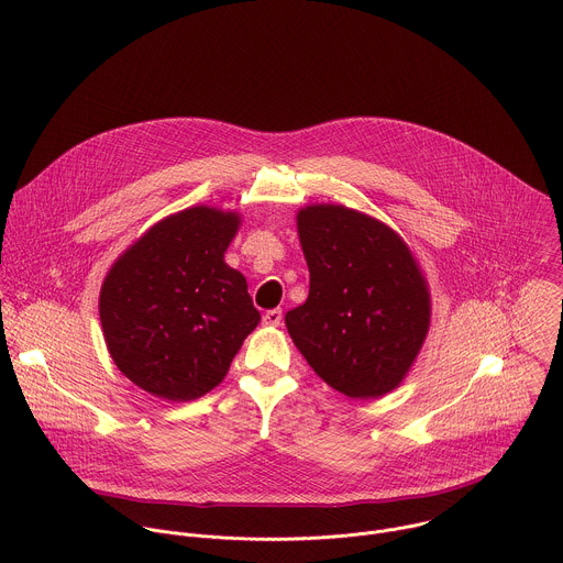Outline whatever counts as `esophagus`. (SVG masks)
I'll return each instance as SVG.
<instances>
[{
	"label": "esophagus",
	"mask_w": 563,
	"mask_h": 563,
	"mask_svg": "<svg viewBox=\"0 0 563 563\" xmlns=\"http://www.w3.org/2000/svg\"><path fill=\"white\" fill-rule=\"evenodd\" d=\"M280 322H283V311L280 309H272L263 316V324H267V327H278Z\"/></svg>",
	"instance_id": "1"
}]
</instances>
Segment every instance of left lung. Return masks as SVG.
Instances as JSON below:
<instances>
[{"label":"left lung","mask_w":563,"mask_h":563,"mask_svg":"<svg viewBox=\"0 0 563 563\" xmlns=\"http://www.w3.org/2000/svg\"><path fill=\"white\" fill-rule=\"evenodd\" d=\"M309 298L287 331L320 379L351 399L393 393L430 331V289L408 243L384 221L335 203L296 214Z\"/></svg>","instance_id":"1"}]
</instances>
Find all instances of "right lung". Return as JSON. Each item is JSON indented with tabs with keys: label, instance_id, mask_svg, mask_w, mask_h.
I'll list each match as a JSON object with an SVG mask.
<instances>
[{
	"label": "right lung",
	"instance_id": "1",
	"mask_svg": "<svg viewBox=\"0 0 563 563\" xmlns=\"http://www.w3.org/2000/svg\"><path fill=\"white\" fill-rule=\"evenodd\" d=\"M241 214L192 206L133 241L107 272L98 313L118 371L148 395L192 401L223 382L261 322L223 254Z\"/></svg>",
	"mask_w": 563,
	"mask_h": 563
}]
</instances>
